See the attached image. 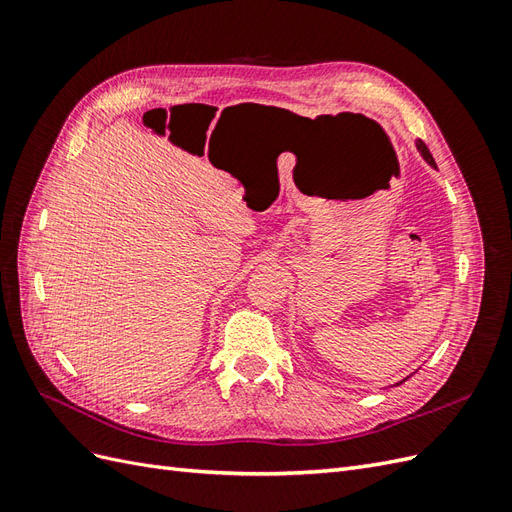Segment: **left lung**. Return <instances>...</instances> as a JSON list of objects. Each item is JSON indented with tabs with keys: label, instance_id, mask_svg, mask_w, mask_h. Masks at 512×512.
I'll use <instances>...</instances> for the list:
<instances>
[{
	"label": "left lung",
	"instance_id": "left-lung-1",
	"mask_svg": "<svg viewBox=\"0 0 512 512\" xmlns=\"http://www.w3.org/2000/svg\"><path fill=\"white\" fill-rule=\"evenodd\" d=\"M416 147H418V151H421V156H423V158H425L433 168H438V166H436V160H433V156H431L429 149H427V145H425L423 141H418V143H416ZM399 384H401V382H399Z\"/></svg>",
	"mask_w": 512,
	"mask_h": 512
}]
</instances>
